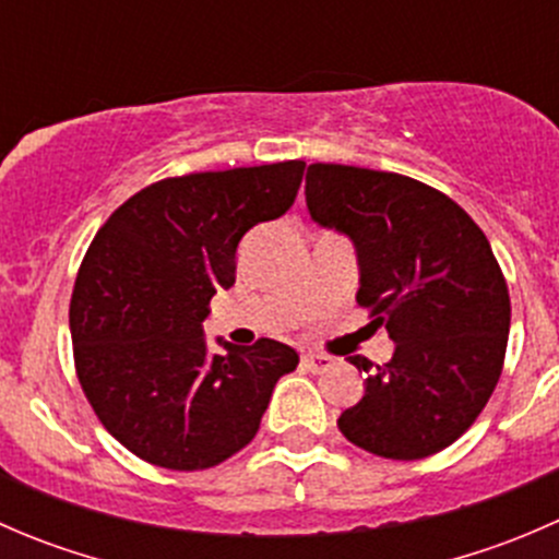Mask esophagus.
Segmentation results:
<instances>
[{
	"mask_svg": "<svg viewBox=\"0 0 559 559\" xmlns=\"http://www.w3.org/2000/svg\"><path fill=\"white\" fill-rule=\"evenodd\" d=\"M302 362H306V368L313 370V373H324L326 368H332V357H326V354H319V352L302 354Z\"/></svg>",
	"mask_w": 559,
	"mask_h": 559,
	"instance_id": "1",
	"label": "esophagus"
}]
</instances>
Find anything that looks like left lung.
Returning a JSON list of instances; mask_svg holds the SVG:
<instances>
[{"label": "left lung", "instance_id": "1", "mask_svg": "<svg viewBox=\"0 0 559 559\" xmlns=\"http://www.w3.org/2000/svg\"><path fill=\"white\" fill-rule=\"evenodd\" d=\"M306 205L352 240L357 302L394 341L386 365L352 357L365 394L341 432L386 460L452 447L498 386L509 343V286L489 240L454 200L397 173L311 165Z\"/></svg>", "mask_w": 559, "mask_h": 559}]
</instances>
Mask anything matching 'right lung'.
Returning a JSON list of instances; mask_svg holds the SVG:
<instances>
[{
  "label": "right lung",
  "mask_w": 559,
  "mask_h": 559,
  "mask_svg": "<svg viewBox=\"0 0 559 559\" xmlns=\"http://www.w3.org/2000/svg\"><path fill=\"white\" fill-rule=\"evenodd\" d=\"M306 162L194 173L145 186L105 222L78 270L70 332L105 430L151 465L205 471L257 436L281 376L300 362L259 337L207 352L202 321L235 284L243 235L295 205Z\"/></svg>",
  "instance_id": "add662e5"
}]
</instances>
